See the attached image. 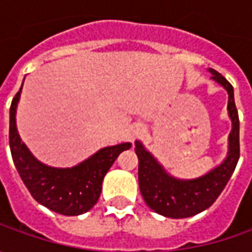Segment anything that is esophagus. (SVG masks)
Here are the masks:
<instances>
[{"label":"esophagus","instance_id":"obj_1","mask_svg":"<svg viewBox=\"0 0 252 252\" xmlns=\"http://www.w3.org/2000/svg\"><path fill=\"white\" fill-rule=\"evenodd\" d=\"M140 133H141V127H140V126H134V127H131L130 137H131V139H134V137H137V136H139Z\"/></svg>","mask_w":252,"mask_h":252}]
</instances>
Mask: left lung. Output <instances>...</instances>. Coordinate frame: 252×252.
Masks as SVG:
<instances>
[{"mask_svg":"<svg viewBox=\"0 0 252 252\" xmlns=\"http://www.w3.org/2000/svg\"><path fill=\"white\" fill-rule=\"evenodd\" d=\"M212 78L228 92V115L233 129L228 136L227 158L206 175L190 181H181L168 175L156 158L136 141L134 151L139 157V187L143 199L156 213L165 218L184 219L195 216L210 208L227 185L240 158V121L234 103L233 85L210 68Z\"/></svg>","mask_w":252,"mask_h":252,"instance_id":"left-lung-1","label":"left lung"}]
</instances>
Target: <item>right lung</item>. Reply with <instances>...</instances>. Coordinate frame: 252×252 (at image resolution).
<instances>
[{
	"instance_id": "obj_1",
	"label": "right lung",
	"mask_w": 252,
	"mask_h": 252,
	"mask_svg": "<svg viewBox=\"0 0 252 252\" xmlns=\"http://www.w3.org/2000/svg\"><path fill=\"white\" fill-rule=\"evenodd\" d=\"M21 90L9 108V147L15 167L25 187L40 205L64 216L83 215L98 202L105 174L122 151L129 150L131 144L105 147L73 168L47 167L31 154L16 130L15 113Z\"/></svg>"
}]
</instances>
